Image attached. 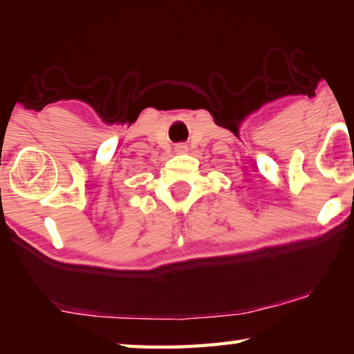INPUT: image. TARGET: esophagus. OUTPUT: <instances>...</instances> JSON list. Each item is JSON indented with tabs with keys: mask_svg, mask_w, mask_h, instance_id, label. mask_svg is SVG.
Segmentation results:
<instances>
[{
	"mask_svg": "<svg viewBox=\"0 0 354 354\" xmlns=\"http://www.w3.org/2000/svg\"><path fill=\"white\" fill-rule=\"evenodd\" d=\"M176 151L178 153H185V151H187V147H185L184 143H179V145L176 147Z\"/></svg>",
	"mask_w": 354,
	"mask_h": 354,
	"instance_id": "esophagus-1",
	"label": "esophagus"
}]
</instances>
